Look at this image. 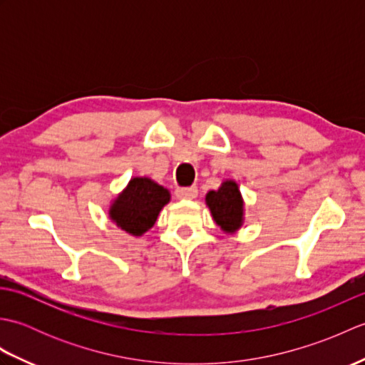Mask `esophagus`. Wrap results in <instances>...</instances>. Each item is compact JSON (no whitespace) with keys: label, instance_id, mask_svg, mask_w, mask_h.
Instances as JSON below:
<instances>
[{"label":"esophagus","instance_id":"1","mask_svg":"<svg viewBox=\"0 0 365 365\" xmlns=\"http://www.w3.org/2000/svg\"><path fill=\"white\" fill-rule=\"evenodd\" d=\"M197 196V188L190 187V188H177L175 190V197L177 199H195Z\"/></svg>","mask_w":365,"mask_h":365}]
</instances>
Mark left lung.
<instances>
[{"instance_id": "obj_1", "label": "left lung", "mask_w": 365, "mask_h": 365, "mask_svg": "<svg viewBox=\"0 0 365 365\" xmlns=\"http://www.w3.org/2000/svg\"><path fill=\"white\" fill-rule=\"evenodd\" d=\"M205 202L218 226L234 234L243 224V197L234 180H226L216 191H208Z\"/></svg>"}]
</instances>
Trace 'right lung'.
I'll list each match as a JSON object with an SVG mask.
<instances>
[{
	"instance_id": "right-lung-1",
	"label": "right lung",
	"mask_w": 365,
	"mask_h": 365,
	"mask_svg": "<svg viewBox=\"0 0 365 365\" xmlns=\"http://www.w3.org/2000/svg\"><path fill=\"white\" fill-rule=\"evenodd\" d=\"M170 199L169 191L149 177H133L113 200L110 218L127 234L141 237L157 221Z\"/></svg>"
}]
</instances>
